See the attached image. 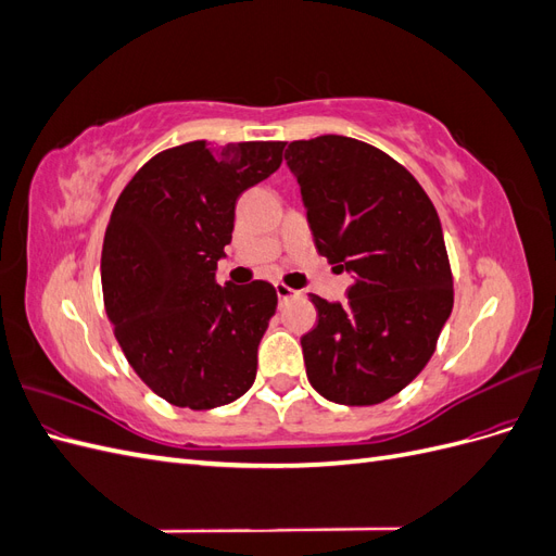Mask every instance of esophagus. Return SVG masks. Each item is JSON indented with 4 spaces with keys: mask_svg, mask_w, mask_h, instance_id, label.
<instances>
[{
    "mask_svg": "<svg viewBox=\"0 0 556 556\" xmlns=\"http://www.w3.org/2000/svg\"><path fill=\"white\" fill-rule=\"evenodd\" d=\"M276 294H278L280 304H282V301H290V299L299 296V292L292 290V288H288V285H285V282H276Z\"/></svg>",
    "mask_w": 556,
    "mask_h": 556,
    "instance_id": "1",
    "label": "esophagus"
}]
</instances>
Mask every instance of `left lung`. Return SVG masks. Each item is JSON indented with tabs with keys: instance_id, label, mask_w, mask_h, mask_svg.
<instances>
[{
	"instance_id": "8db88e82",
	"label": "left lung",
	"mask_w": 556,
	"mask_h": 556,
	"mask_svg": "<svg viewBox=\"0 0 556 556\" xmlns=\"http://www.w3.org/2000/svg\"><path fill=\"white\" fill-rule=\"evenodd\" d=\"M315 248L355 282L345 304L311 294L306 376L341 406L399 394L431 359L454 304L439 213L413 174L376 146L325 134L285 150Z\"/></svg>"
}]
</instances>
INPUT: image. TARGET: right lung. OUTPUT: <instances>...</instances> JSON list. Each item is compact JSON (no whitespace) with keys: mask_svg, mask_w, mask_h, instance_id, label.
Here are the masks:
<instances>
[{"mask_svg":"<svg viewBox=\"0 0 556 556\" xmlns=\"http://www.w3.org/2000/svg\"><path fill=\"white\" fill-rule=\"evenodd\" d=\"M282 148L190 141L162 150L115 201L102 248L106 315L129 366L178 408L225 406L255 382L278 294L266 280L220 288L215 271L237 199L278 169Z\"/></svg>","mask_w":556,"mask_h":556,"instance_id":"right-lung-1","label":"right lung"}]
</instances>
